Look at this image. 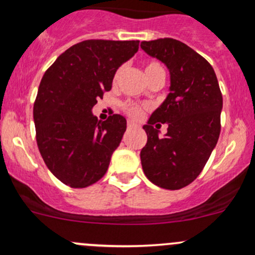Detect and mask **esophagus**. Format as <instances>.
Instances as JSON below:
<instances>
[{
  "label": "esophagus",
  "instance_id": "esophagus-1",
  "mask_svg": "<svg viewBox=\"0 0 255 255\" xmlns=\"http://www.w3.org/2000/svg\"><path fill=\"white\" fill-rule=\"evenodd\" d=\"M137 127H138V126L135 125L134 122H130V121H128V122H127V128H128V129H132V128H137Z\"/></svg>",
  "mask_w": 255,
  "mask_h": 255
}]
</instances>
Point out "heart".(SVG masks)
Here are the masks:
<instances>
[{
  "label": "heart",
  "instance_id": "obj_1",
  "mask_svg": "<svg viewBox=\"0 0 255 255\" xmlns=\"http://www.w3.org/2000/svg\"><path fill=\"white\" fill-rule=\"evenodd\" d=\"M161 70H163V68H161L160 64H158L156 61H149V63H146L145 65H144V74H145L146 79L150 75H153L154 73H156V71ZM121 71H122L121 69H118V70L116 71L115 80H117L118 76L121 75ZM123 110H125V112L132 118H139L143 113L142 107L137 104H133V102H126V104L123 105Z\"/></svg>",
  "mask_w": 255,
  "mask_h": 255
}]
</instances>
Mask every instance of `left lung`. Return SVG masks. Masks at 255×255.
<instances>
[{"mask_svg":"<svg viewBox=\"0 0 255 255\" xmlns=\"http://www.w3.org/2000/svg\"><path fill=\"white\" fill-rule=\"evenodd\" d=\"M140 48L170 73L168 96L143 126L148 140L140 150L142 168L156 186L179 190L200 175L217 144L222 94L211 64L180 40L160 38ZM158 122L168 123L164 138L153 128Z\"/></svg>","mask_w":255,"mask_h":255,"instance_id":"left-lung-1","label":"left lung"}]
</instances>
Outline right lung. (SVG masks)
I'll use <instances>...</instances> for the list:
<instances>
[{"instance_id":"obj_1","label":"right lung","mask_w":255,"mask_h":255,"mask_svg":"<svg viewBox=\"0 0 255 255\" xmlns=\"http://www.w3.org/2000/svg\"><path fill=\"white\" fill-rule=\"evenodd\" d=\"M138 48L139 40H84L45 71L33 107L35 134L43 160L63 184L82 189L106 174L127 121L112 115L101 122L92 107Z\"/></svg>"}]
</instances>
